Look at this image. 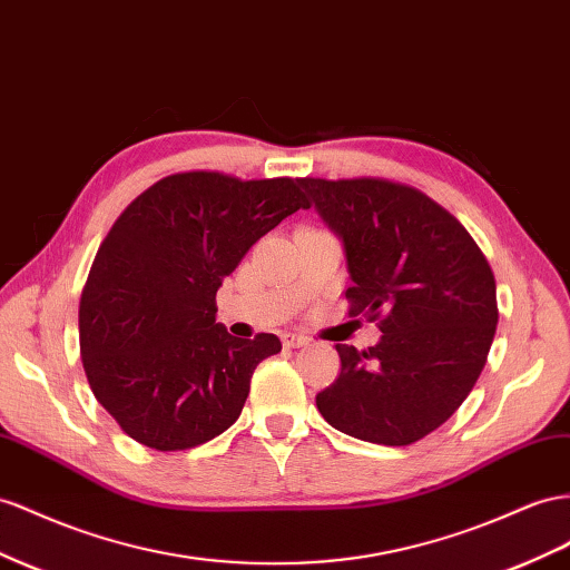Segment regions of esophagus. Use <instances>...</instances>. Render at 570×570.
<instances>
[{"instance_id": "34e87169", "label": "esophagus", "mask_w": 570, "mask_h": 570, "mask_svg": "<svg viewBox=\"0 0 570 570\" xmlns=\"http://www.w3.org/2000/svg\"><path fill=\"white\" fill-rule=\"evenodd\" d=\"M281 341H283V347H287V350H295V347H302L309 343L304 335H297V333H283Z\"/></svg>"}]
</instances>
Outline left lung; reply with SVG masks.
Instances as JSON below:
<instances>
[{"instance_id":"obj_1","label":"left lung","mask_w":570,"mask_h":570,"mask_svg":"<svg viewBox=\"0 0 570 570\" xmlns=\"http://www.w3.org/2000/svg\"><path fill=\"white\" fill-rule=\"evenodd\" d=\"M343 239L350 314L379 321V345H335L341 376L316 407L347 436L407 445L463 405L487 364L499 309L482 249L420 189L379 177L299 179Z\"/></svg>"}]
</instances>
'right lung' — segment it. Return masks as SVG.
<instances>
[{"instance_id":"right-lung-1","label":"right lung","mask_w":570,"mask_h":570,"mask_svg":"<svg viewBox=\"0 0 570 570\" xmlns=\"http://www.w3.org/2000/svg\"><path fill=\"white\" fill-rule=\"evenodd\" d=\"M309 208L289 177H163L102 239L79 306L81 362L121 432L187 451L233 426L254 368L281 341H242L215 323V292L261 237Z\"/></svg>"}]
</instances>
